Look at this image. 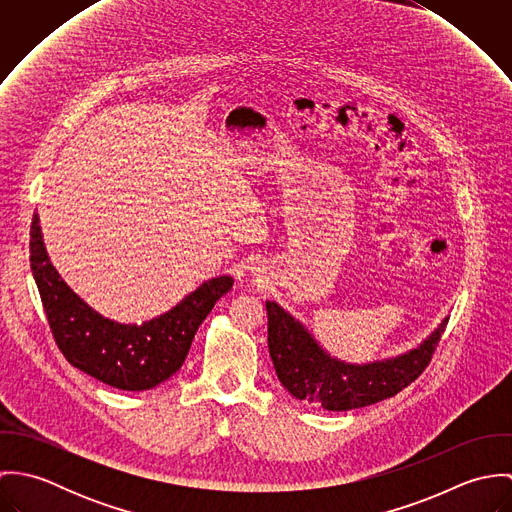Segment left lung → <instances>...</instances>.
<instances>
[{
    "mask_svg": "<svg viewBox=\"0 0 512 512\" xmlns=\"http://www.w3.org/2000/svg\"><path fill=\"white\" fill-rule=\"evenodd\" d=\"M268 349L276 374L297 400L331 412L376 404L414 382L430 363L447 317L416 349L365 365L331 357L307 327L276 301H266Z\"/></svg>",
    "mask_w": 512,
    "mask_h": 512,
    "instance_id": "obj_1",
    "label": "left lung"
}]
</instances>
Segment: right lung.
<instances>
[{
  "label": "right lung",
  "mask_w": 512,
  "mask_h": 512,
  "mask_svg": "<svg viewBox=\"0 0 512 512\" xmlns=\"http://www.w3.org/2000/svg\"><path fill=\"white\" fill-rule=\"evenodd\" d=\"M29 248L31 272L65 359L120 390H149L171 378L185 363L199 325L234 284L230 276H217L142 325L118 323L92 309L61 278L47 254L39 215H33Z\"/></svg>",
  "instance_id": "1"
}]
</instances>
